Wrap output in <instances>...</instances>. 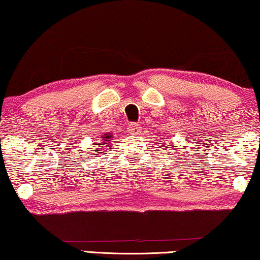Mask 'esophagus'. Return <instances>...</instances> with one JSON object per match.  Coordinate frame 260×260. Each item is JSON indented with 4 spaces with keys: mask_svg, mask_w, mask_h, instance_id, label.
<instances>
[{
    "mask_svg": "<svg viewBox=\"0 0 260 260\" xmlns=\"http://www.w3.org/2000/svg\"><path fill=\"white\" fill-rule=\"evenodd\" d=\"M128 129H129L131 133H133V134H137L138 132H140V127H139V125H137V123L132 122V123H129V126H128Z\"/></svg>",
    "mask_w": 260,
    "mask_h": 260,
    "instance_id": "esophagus-1",
    "label": "esophagus"
}]
</instances>
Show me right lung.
<instances>
[{"mask_svg": "<svg viewBox=\"0 0 260 260\" xmlns=\"http://www.w3.org/2000/svg\"><path fill=\"white\" fill-rule=\"evenodd\" d=\"M103 139H105V142L106 141H110V139H111V135H104V138ZM108 145V143H107Z\"/></svg>", "mask_w": 260, "mask_h": 260, "instance_id": "1", "label": "right lung"}]
</instances>
